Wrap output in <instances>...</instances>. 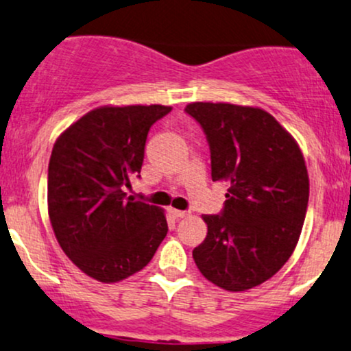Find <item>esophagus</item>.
Here are the masks:
<instances>
[{"mask_svg": "<svg viewBox=\"0 0 351 351\" xmlns=\"http://www.w3.org/2000/svg\"><path fill=\"white\" fill-rule=\"evenodd\" d=\"M169 213H171V215H173V217H175V218H186V217H188V215H190V213H188V211H182V210H175V208H171V210H169Z\"/></svg>", "mask_w": 351, "mask_h": 351, "instance_id": "esophagus-1", "label": "esophagus"}]
</instances>
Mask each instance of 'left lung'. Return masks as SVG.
Returning <instances> with one entry per match:
<instances>
[{"label": "left lung", "instance_id": "obj_1", "mask_svg": "<svg viewBox=\"0 0 351 351\" xmlns=\"http://www.w3.org/2000/svg\"><path fill=\"white\" fill-rule=\"evenodd\" d=\"M184 111L206 134L213 182L230 183L221 215H203L208 233L195 263L208 282L246 291L271 278L298 243L310 195L305 158L258 106L196 101Z\"/></svg>", "mask_w": 351, "mask_h": 351}]
</instances>
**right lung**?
<instances>
[{
  "label": "right lung",
  "mask_w": 351,
  "mask_h": 351,
  "mask_svg": "<svg viewBox=\"0 0 351 351\" xmlns=\"http://www.w3.org/2000/svg\"><path fill=\"white\" fill-rule=\"evenodd\" d=\"M163 105L95 108L58 136L48 167V215L69 260L101 283L143 269L168 233L161 208L126 196L140 176Z\"/></svg>",
  "instance_id": "obj_1"
}]
</instances>
